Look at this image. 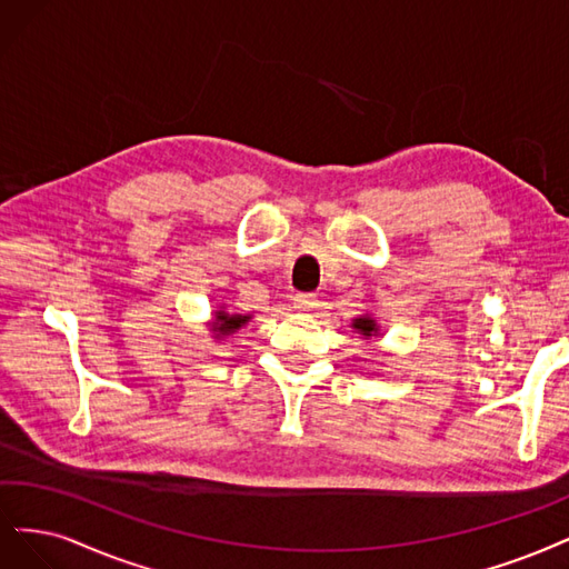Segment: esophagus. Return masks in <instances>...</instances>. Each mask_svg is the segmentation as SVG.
I'll return each instance as SVG.
<instances>
[{"mask_svg":"<svg viewBox=\"0 0 569 569\" xmlns=\"http://www.w3.org/2000/svg\"><path fill=\"white\" fill-rule=\"evenodd\" d=\"M292 305H296L298 311H311L319 307V298L315 296V292H298V296L292 298Z\"/></svg>","mask_w":569,"mask_h":569,"instance_id":"obj_1","label":"esophagus"}]
</instances>
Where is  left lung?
Here are the masks:
<instances>
[{"mask_svg": "<svg viewBox=\"0 0 569 569\" xmlns=\"http://www.w3.org/2000/svg\"><path fill=\"white\" fill-rule=\"evenodd\" d=\"M355 328H357V331H359L361 336H371V333H376V331H378V328H376V321H373V319H369V317L355 319Z\"/></svg>", "mask_w": 569, "mask_h": 569, "instance_id": "left-lung-1", "label": "left lung"}]
</instances>
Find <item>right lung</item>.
I'll return each instance as SVG.
<instances>
[{
    "label": "right lung",
    "instance_id": "add662e5",
    "mask_svg": "<svg viewBox=\"0 0 569 569\" xmlns=\"http://www.w3.org/2000/svg\"><path fill=\"white\" fill-rule=\"evenodd\" d=\"M214 326H212V331L217 333V338L219 336H229V333H233L236 328H241L250 317H243V315H227V311H217L214 315Z\"/></svg>",
    "mask_w": 569,
    "mask_h": 569
}]
</instances>
